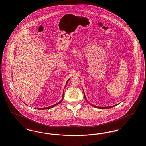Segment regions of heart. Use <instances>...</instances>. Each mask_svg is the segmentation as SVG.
<instances>
[{
    "mask_svg": "<svg viewBox=\"0 0 146 146\" xmlns=\"http://www.w3.org/2000/svg\"><path fill=\"white\" fill-rule=\"evenodd\" d=\"M44 63L46 65V71L49 72L54 70L57 65V62L54 61H49L48 60H45L44 61Z\"/></svg>",
    "mask_w": 146,
    "mask_h": 146,
    "instance_id": "heart-1",
    "label": "heart"
}]
</instances>
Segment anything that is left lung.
<instances>
[{
    "label": "left lung",
    "mask_w": 146,
    "mask_h": 146,
    "mask_svg": "<svg viewBox=\"0 0 146 146\" xmlns=\"http://www.w3.org/2000/svg\"><path fill=\"white\" fill-rule=\"evenodd\" d=\"M70 79H68V80H67V82H66V85H67V83L68 82V81L70 80ZM65 86V87H66ZM62 98L61 99V100L59 102H58V103H57L56 104H54V105H52V106H50V107H45V108H39V110H47V109H50V108H52V107H55V106L56 105H57L58 104H60L62 101L63 100V95H62Z\"/></svg>",
    "instance_id": "left-lung-1"
}]
</instances>
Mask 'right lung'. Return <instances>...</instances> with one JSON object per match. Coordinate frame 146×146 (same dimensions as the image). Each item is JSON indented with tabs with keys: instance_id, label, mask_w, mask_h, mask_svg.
<instances>
[{
	"instance_id": "right-lung-1",
	"label": "right lung",
	"mask_w": 146,
	"mask_h": 146,
	"mask_svg": "<svg viewBox=\"0 0 146 146\" xmlns=\"http://www.w3.org/2000/svg\"><path fill=\"white\" fill-rule=\"evenodd\" d=\"M84 97H85V99L87 101V100H86V98L85 97V93H84ZM92 106H94V107H96L97 108H111V107H114V106H111V107H97V106H94V105H92Z\"/></svg>"
}]
</instances>
